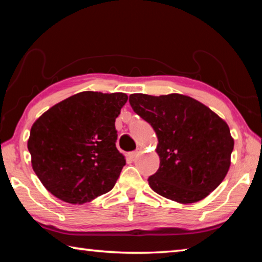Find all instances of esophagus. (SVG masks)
I'll use <instances>...</instances> for the list:
<instances>
[{
	"label": "esophagus",
	"mask_w": 262,
	"mask_h": 262,
	"mask_svg": "<svg viewBox=\"0 0 262 262\" xmlns=\"http://www.w3.org/2000/svg\"><path fill=\"white\" fill-rule=\"evenodd\" d=\"M139 152H140V150L139 149H137V150H135V151H132V152H129V154H128V157H129V158H135L136 156H137V155H139Z\"/></svg>",
	"instance_id": "34e87169"
}]
</instances>
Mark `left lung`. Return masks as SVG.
<instances>
[{"mask_svg": "<svg viewBox=\"0 0 262 262\" xmlns=\"http://www.w3.org/2000/svg\"><path fill=\"white\" fill-rule=\"evenodd\" d=\"M129 104L158 137L161 163L148 178L155 192L172 201L193 203L223 181L234 144L223 119L200 101L179 94H133Z\"/></svg>", "mask_w": 262, "mask_h": 262, "instance_id": "8db88e82", "label": "left lung"}]
</instances>
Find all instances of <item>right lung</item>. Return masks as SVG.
Here are the masks:
<instances>
[{"instance_id": "add662e5", "label": "right lung", "mask_w": 262, "mask_h": 262, "mask_svg": "<svg viewBox=\"0 0 262 262\" xmlns=\"http://www.w3.org/2000/svg\"><path fill=\"white\" fill-rule=\"evenodd\" d=\"M128 97L84 91L62 100L33 123L28 149L48 192L83 205L110 192L126 159L115 147V119Z\"/></svg>"}]
</instances>
